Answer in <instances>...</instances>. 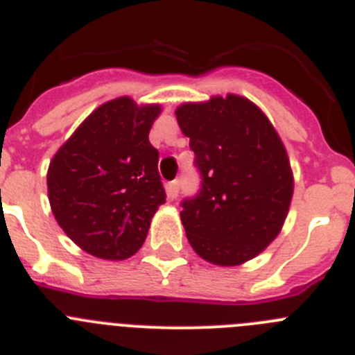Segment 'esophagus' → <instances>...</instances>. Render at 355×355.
Listing matches in <instances>:
<instances>
[{
	"label": "esophagus",
	"mask_w": 355,
	"mask_h": 355,
	"mask_svg": "<svg viewBox=\"0 0 355 355\" xmlns=\"http://www.w3.org/2000/svg\"><path fill=\"white\" fill-rule=\"evenodd\" d=\"M180 188H181L180 180L171 181V183L167 184V196L171 197V199H175V197L180 196Z\"/></svg>",
	"instance_id": "esophagus-1"
}]
</instances>
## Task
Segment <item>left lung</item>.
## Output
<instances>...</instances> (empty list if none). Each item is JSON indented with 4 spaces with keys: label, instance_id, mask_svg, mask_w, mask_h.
<instances>
[{
    "label": "left lung",
    "instance_id": "1",
    "mask_svg": "<svg viewBox=\"0 0 355 355\" xmlns=\"http://www.w3.org/2000/svg\"><path fill=\"white\" fill-rule=\"evenodd\" d=\"M200 188L181 200V222L200 258L234 266L279 234L293 196L286 149L270 121L240 96L175 110Z\"/></svg>",
    "mask_w": 355,
    "mask_h": 355
}]
</instances>
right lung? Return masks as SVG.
<instances>
[{
	"mask_svg": "<svg viewBox=\"0 0 355 355\" xmlns=\"http://www.w3.org/2000/svg\"><path fill=\"white\" fill-rule=\"evenodd\" d=\"M158 114V105L137 106L130 97L105 103L49 163L53 215L65 234L96 258L133 256L165 202L158 149L149 142Z\"/></svg>",
	"mask_w": 355,
	"mask_h": 355,
	"instance_id": "1",
	"label": "right lung"
}]
</instances>
